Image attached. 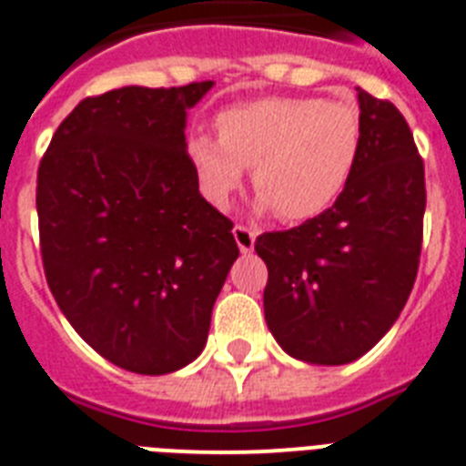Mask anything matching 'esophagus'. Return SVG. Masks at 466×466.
I'll list each match as a JSON object with an SVG mask.
<instances>
[{
    "label": "esophagus",
    "instance_id": "34e87169",
    "mask_svg": "<svg viewBox=\"0 0 466 466\" xmlns=\"http://www.w3.org/2000/svg\"><path fill=\"white\" fill-rule=\"evenodd\" d=\"M234 239H237V246L241 248V253H251L253 246H256V232L253 229H248V227L244 225H237L232 229Z\"/></svg>",
    "mask_w": 466,
    "mask_h": 466
}]
</instances>
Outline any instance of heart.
<instances>
[{"label":"heart","mask_w":466,"mask_h":466,"mask_svg":"<svg viewBox=\"0 0 466 466\" xmlns=\"http://www.w3.org/2000/svg\"><path fill=\"white\" fill-rule=\"evenodd\" d=\"M218 139L187 144L198 185L227 208L253 167L260 208L284 222H306L331 208L348 187L362 148L358 108L319 96H268L227 108L215 120Z\"/></svg>","instance_id":"obj_1"}]
</instances>
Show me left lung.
I'll return each mask as SVG.
<instances>
[{
	"instance_id": "1",
	"label": "left lung",
	"mask_w": 466,
	"mask_h": 466,
	"mask_svg": "<svg viewBox=\"0 0 466 466\" xmlns=\"http://www.w3.org/2000/svg\"><path fill=\"white\" fill-rule=\"evenodd\" d=\"M362 148L353 177L322 215L265 232V319L291 358L346 365L393 327L417 279L426 185L408 120L358 87Z\"/></svg>"
}]
</instances>
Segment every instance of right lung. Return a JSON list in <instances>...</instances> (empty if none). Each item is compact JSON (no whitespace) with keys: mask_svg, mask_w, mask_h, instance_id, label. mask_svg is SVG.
Segmentation results:
<instances>
[{"mask_svg":"<svg viewBox=\"0 0 466 466\" xmlns=\"http://www.w3.org/2000/svg\"><path fill=\"white\" fill-rule=\"evenodd\" d=\"M213 80L82 99L37 170L46 284L73 329L135 374L197 360L239 256L232 220L198 191L187 108Z\"/></svg>","mask_w":466,"mask_h":466,"instance_id":"right-lung-1","label":"right lung"}]
</instances>
